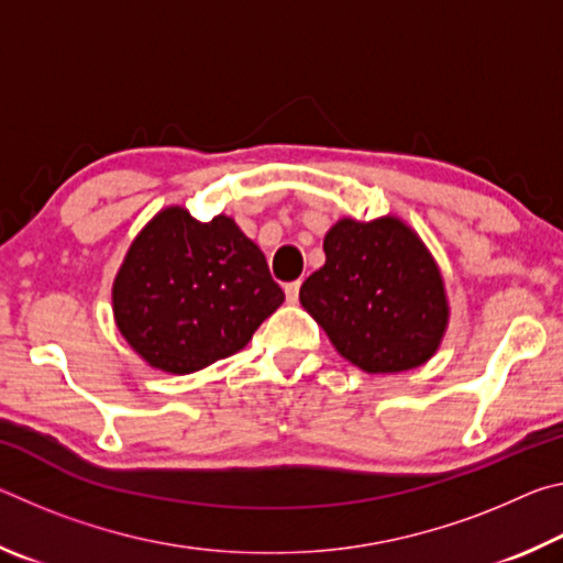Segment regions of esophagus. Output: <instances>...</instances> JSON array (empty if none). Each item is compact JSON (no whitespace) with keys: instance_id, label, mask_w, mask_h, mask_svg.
Returning a JSON list of instances; mask_svg holds the SVG:
<instances>
[{"instance_id":"1","label":"esophagus","mask_w":563,"mask_h":563,"mask_svg":"<svg viewBox=\"0 0 563 563\" xmlns=\"http://www.w3.org/2000/svg\"><path fill=\"white\" fill-rule=\"evenodd\" d=\"M298 292H300V280L285 285V298H288V302H298Z\"/></svg>"}]
</instances>
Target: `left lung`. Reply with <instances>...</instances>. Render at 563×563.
Returning <instances> with one entry per match:
<instances>
[{
	"mask_svg": "<svg viewBox=\"0 0 563 563\" xmlns=\"http://www.w3.org/2000/svg\"><path fill=\"white\" fill-rule=\"evenodd\" d=\"M325 265L300 288L302 308L342 357L369 375L424 365L450 325L440 265L402 218H340L322 241Z\"/></svg>",
	"mask_w": 563,
	"mask_h": 563,
	"instance_id": "8db88e82",
	"label": "left lung"
}]
</instances>
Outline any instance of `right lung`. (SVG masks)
<instances>
[{"label": "right lung", "mask_w": 563, "mask_h": 563, "mask_svg": "<svg viewBox=\"0 0 563 563\" xmlns=\"http://www.w3.org/2000/svg\"><path fill=\"white\" fill-rule=\"evenodd\" d=\"M283 300L263 251L233 218L203 223L180 206L141 228L111 288L123 340L170 375L235 355Z\"/></svg>", "instance_id": "right-lung-1"}]
</instances>
